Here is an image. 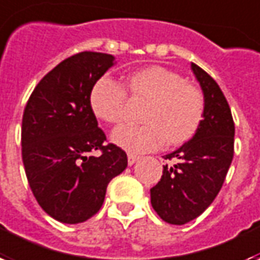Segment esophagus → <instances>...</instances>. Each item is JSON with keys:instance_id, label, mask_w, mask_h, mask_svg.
I'll return each mask as SVG.
<instances>
[{"instance_id": "esophagus-1", "label": "esophagus", "mask_w": 260, "mask_h": 260, "mask_svg": "<svg viewBox=\"0 0 260 260\" xmlns=\"http://www.w3.org/2000/svg\"><path fill=\"white\" fill-rule=\"evenodd\" d=\"M139 156L135 155V154H128V165H134L135 162L138 161Z\"/></svg>"}]
</instances>
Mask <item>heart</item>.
Wrapping results in <instances>:
<instances>
[{
  "mask_svg": "<svg viewBox=\"0 0 260 260\" xmlns=\"http://www.w3.org/2000/svg\"><path fill=\"white\" fill-rule=\"evenodd\" d=\"M131 96L146 101L142 125H122L113 131L112 140L129 152L152 151L165 142L180 146L195 135L201 125L205 101L201 90L184 82L183 76L168 68L152 65L125 77V88L109 77L96 80L90 92L92 113L108 124H118Z\"/></svg>",
  "mask_w": 260,
  "mask_h": 260,
  "instance_id": "1",
  "label": "heart"
}]
</instances>
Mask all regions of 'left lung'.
<instances>
[{
    "mask_svg": "<svg viewBox=\"0 0 260 260\" xmlns=\"http://www.w3.org/2000/svg\"><path fill=\"white\" fill-rule=\"evenodd\" d=\"M205 95V110L193 138L165 159L161 181L150 189L151 205L168 223L184 225L199 217L221 191L235 152V122L217 82L192 62Z\"/></svg>",
    "mask_w": 260,
    "mask_h": 260,
    "instance_id": "obj_1",
    "label": "left lung"
}]
</instances>
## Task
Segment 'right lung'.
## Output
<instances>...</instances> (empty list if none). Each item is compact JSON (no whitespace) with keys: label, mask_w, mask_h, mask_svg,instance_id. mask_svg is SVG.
Listing matches in <instances>:
<instances>
[{"label":"right lung","mask_w":260,"mask_h":260,"mask_svg":"<svg viewBox=\"0 0 260 260\" xmlns=\"http://www.w3.org/2000/svg\"><path fill=\"white\" fill-rule=\"evenodd\" d=\"M113 65L106 53L68 57L43 76L25 105V176L39 206L59 222L80 223L98 213L110 180L128 165L124 150L105 143L90 105L91 88Z\"/></svg>","instance_id":"obj_1"}]
</instances>
